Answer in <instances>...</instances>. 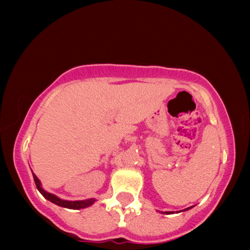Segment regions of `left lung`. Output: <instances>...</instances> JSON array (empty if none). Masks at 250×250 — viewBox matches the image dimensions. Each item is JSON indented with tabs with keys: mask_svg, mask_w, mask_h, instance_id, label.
<instances>
[{
	"mask_svg": "<svg viewBox=\"0 0 250 250\" xmlns=\"http://www.w3.org/2000/svg\"><path fill=\"white\" fill-rule=\"evenodd\" d=\"M186 209H189V207H188V208H186ZM185 209V210H186ZM167 214H171V211H167Z\"/></svg>",
	"mask_w": 250,
	"mask_h": 250,
	"instance_id": "8db88e82",
	"label": "left lung"
}]
</instances>
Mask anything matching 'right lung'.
I'll list each match as a JSON object with an SVG mask.
<instances>
[{
    "instance_id": "1",
    "label": "right lung",
    "mask_w": 250,
    "mask_h": 250,
    "mask_svg": "<svg viewBox=\"0 0 250 250\" xmlns=\"http://www.w3.org/2000/svg\"><path fill=\"white\" fill-rule=\"evenodd\" d=\"M33 177H34V181H35V184H36V188L39 191L41 192L42 195H43L45 198H47L48 201L55 203L56 205H59L62 207H66V208H73V209H79V208H84V207L87 206H90L92 203L95 202V200H87V201H75V202H70V201H64V200H61V198L55 196L54 194H50L47 193L46 191H44L43 188H41V182L40 180L37 179V176L34 174L33 173Z\"/></svg>"
}]
</instances>
